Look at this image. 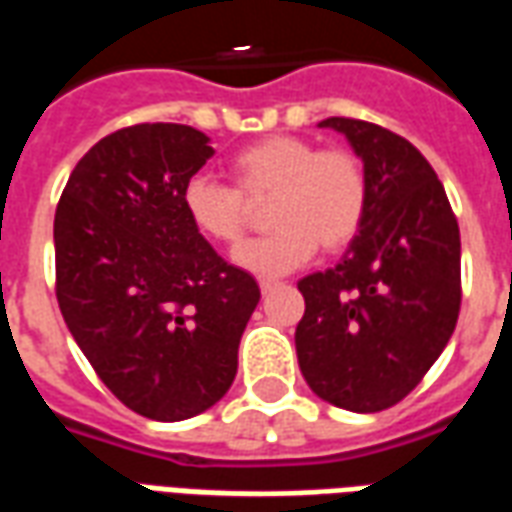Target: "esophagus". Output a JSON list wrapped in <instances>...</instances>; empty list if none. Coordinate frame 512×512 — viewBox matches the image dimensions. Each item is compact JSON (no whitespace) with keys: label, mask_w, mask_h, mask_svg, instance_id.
Here are the masks:
<instances>
[{"label":"esophagus","mask_w":512,"mask_h":512,"mask_svg":"<svg viewBox=\"0 0 512 512\" xmlns=\"http://www.w3.org/2000/svg\"><path fill=\"white\" fill-rule=\"evenodd\" d=\"M279 285L277 282H271V279H263V282H260V293H263V296H268V293H271V290H277Z\"/></svg>","instance_id":"1"}]
</instances>
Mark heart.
<instances>
[{
	"label": "heart",
	"instance_id": "obj_1",
	"mask_svg": "<svg viewBox=\"0 0 512 512\" xmlns=\"http://www.w3.org/2000/svg\"><path fill=\"white\" fill-rule=\"evenodd\" d=\"M233 186L213 178H191L183 189V211L191 227L211 244L238 246L249 227V205L268 203L274 233L235 252V263L282 277L318 252H343L362 230L370 183L362 158L345 147H318L304 136H266L230 158Z\"/></svg>",
	"mask_w": 512,
	"mask_h": 512
}]
</instances>
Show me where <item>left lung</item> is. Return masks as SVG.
I'll return each mask as SVG.
<instances>
[{"mask_svg": "<svg viewBox=\"0 0 512 512\" xmlns=\"http://www.w3.org/2000/svg\"><path fill=\"white\" fill-rule=\"evenodd\" d=\"M362 158L370 202L334 268L299 282L296 354L304 381L337 408L395 406L450 343L461 312V233L441 180L403 136L329 117Z\"/></svg>", "mask_w": 512, "mask_h": 512, "instance_id": "8db88e82", "label": "left lung"}]
</instances>
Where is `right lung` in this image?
Segmentation results:
<instances>
[{
    "mask_svg": "<svg viewBox=\"0 0 512 512\" xmlns=\"http://www.w3.org/2000/svg\"><path fill=\"white\" fill-rule=\"evenodd\" d=\"M211 156L191 126L120 128L84 153L54 213L62 318L112 395L158 422L227 395L260 301L255 277L224 263L183 211Z\"/></svg>",
    "mask_w": 512,
    "mask_h": 512,
    "instance_id": "obj_1",
    "label": "right lung"
}]
</instances>
